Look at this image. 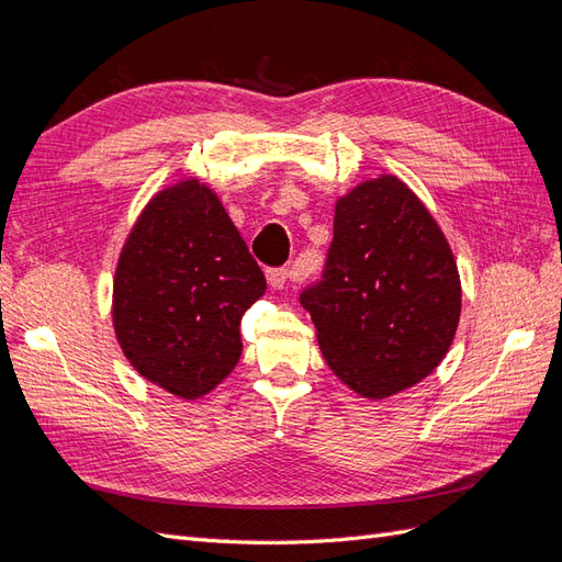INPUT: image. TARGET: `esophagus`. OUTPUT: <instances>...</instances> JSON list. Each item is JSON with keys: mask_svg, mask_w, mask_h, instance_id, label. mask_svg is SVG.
I'll list each match as a JSON object with an SVG mask.
<instances>
[{"mask_svg": "<svg viewBox=\"0 0 562 562\" xmlns=\"http://www.w3.org/2000/svg\"><path fill=\"white\" fill-rule=\"evenodd\" d=\"M297 274L293 269H288V267H283V269H269L267 271V281H269V285L274 288V291H281V288H285V283L291 281V279H295Z\"/></svg>", "mask_w": 562, "mask_h": 562, "instance_id": "obj_1", "label": "esophagus"}]
</instances>
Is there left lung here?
<instances>
[{"label":"left lung","instance_id":"1","mask_svg":"<svg viewBox=\"0 0 562 562\" xmlns=\"http://www.w3.org/2000/svg\"><path fill=\"white\" fill-rule=\"evenodd\" d=\"M300 302L328 368L359 396L382 401L446 359L462 283L429 209L403 180L382 173L337 199L323 281Z\"/></svg>","mask_w":562,"mask_h":562}]
</instances>
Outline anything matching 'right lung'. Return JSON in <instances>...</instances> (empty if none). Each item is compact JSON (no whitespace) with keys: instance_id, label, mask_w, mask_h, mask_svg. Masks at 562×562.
<instances>
[{"instance_id":"right-lung-1","label":"right lung","mask_w":562,"mask_h":562,"mask_svg":"<svg viewBox=\"0 0 562 562\" xmlns=\"http://www.w3.org/2000/svg\"><path fill=\"white\" fill-rule=\"evenodd\" d=\"M267 291L223 201L184 178L140 211L112 283L116 342L140 378L196 401L241 356V318Z\"/></svg>"}]
</instances>
